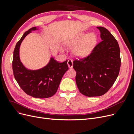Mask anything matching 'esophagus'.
I'll return each instance as SVG.
<instances>
[{
    "mask_svg": "<svg viewBox=\"0 0 134 134\" xmlns=\"http://www.w3.org/2000/svg\"><path fill=\"white\" fill-rule=\"evenodd\" d=\"M67 65L69 68H71L73 67V61L71 60H68L67 61Z\"/></svg>",
    "mask_w": 134,
    "mask_h": 134,
    "instance_id": "obj_1",
    "label": "esophagus"
}]
</instances>
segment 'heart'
Listing matches in <instances>:
<instances>
[{
    "instance_id": "heart-1",
    "label": "heart",
    "mask_w": 134,
    "mask_h": 134,
    "mask_svg": "<svg viewBox=\"0 0 134 134\" xmlns=\"http://www.w3.org/2000/svg\"><path fill=\"white\" fill-rule=\"evenodd\" d=\"M98 37L94 32H81L67 39L65 45L73 49L72 53L79 58H86L92 53L97 44Z\"/></svg>"
}]
</instances>
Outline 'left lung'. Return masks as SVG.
<instances>
[{
  "label": "left lung",
  "mask_w": 134,
  "mask_h": 134,
  "mask_svg": "<svg viewBox=\"0 0 134 134\" xmlns=\"http://www.w3.org/2000/svg\"><path fill=\"white\" fill-rule=\"evenodd\" d=\"M102 41L90 56L73 62L75 80L80 92L87 97L101 96L113 85L121 67L118 42L106 28L98 26Z\"/></svg>",
  "instance_id": "8db88e82"
}]
</instances>
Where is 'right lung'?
<instances>
[{"label":"right lung","instance_id":"1","mask_svg":"<svg viewBox=\"0 0 134 134\" xmlns=\"http://www.w3.org/2000/svg\"><path fill=\"white\" fill-rule=\"evenodd\" d=\"M39 30L33 27L25 32L14 49L12 61L13 75L18 85L25 93L34 98L51 97L57 92L63 75L68 69L67 60L58 62L51 58L47 65L36 70L26 68L21 62L19 48L22 41L31 31Z\"/></svg>","mask_w":134,"mask_h":134}]
</instances>
